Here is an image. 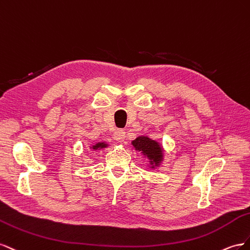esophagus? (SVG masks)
I'll list each match as a JSON object with an SVG mask.
<instances>
[{
    "label": "esophagus",
    "mask_w": 250,
    "mask_h": 250,
    "mask_svg": "<svg viewBox=\"0 0 250 250\" xmlns=\"http://www.w3.org/2000/svg\"><path fill=\"white\" fill-rule=\"evenodd\" d=\"M113 138L117 142H124L125 139V132L124 130H117L113 135Z\"/></svg>",
    "instance_id": "34e87169"
}]
</instances>
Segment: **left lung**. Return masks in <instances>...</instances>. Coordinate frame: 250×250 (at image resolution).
Returning <instances> with one entry per match:
<instances>
[{
    "mask_svg": "<svg viewBox=\"0 0 250 250\" xmlns=\"http://www.w3.org/2000/svg\"><path fill=\"white\" fill-rule=\"evenodd\" d=\"M131 145L136 152H139L148 163L147 167L151 169L159 167L165 159V149L159 141L148 136H138L134 139Z\"/></svg>",
    "mask_w": 250,
    "mask_h": 250,
    "instance_id": "8db88e82",
    "label": "left lung"
}]
</instances>
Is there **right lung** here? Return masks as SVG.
I'll return each instance as SVG.
<instances>
[{
	"label": "right lung",
	"instance_id": "right-lung-1",
	"mask_svg": "<svg viewBox=\"0 0 250 250\" xmlns=\"http://www.w3.org/2000/svg\"><path fill=\"white\" fill-rule=\"evenodd\" d=\"M108 146H109V145L106 144V142H104V141H98V142H96V144L90 146L89 148H90V151H92V152L94 151L95 152V151H101V149H104V148L108 147Z\"/></svg>",
	"mask_w": 250,
	"mask_h": 250
}]
</instances>
